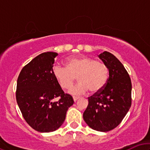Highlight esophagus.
<instances>
[{
  "instance_id": "obj_1",
  "label": "esophagus",
  "mask_w": 150,
  "mask_h": 150,
  "mask_svg": "<svg viewBox=\"0 0 150 150\" xmlns=\"http://www.w3.org/2000/svg\"><path fill=\"white\" fill-rule=\"evenodd\" d=\"M73 101H76L77 99H78L80 97H73Z\"/></svg>"
}]
</instances>
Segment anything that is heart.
<instances>
[{"label":"heart","instance_id":"1","mask_svg":"<svg viewBox=\"0 0 150 150\" xmlns=\"http://www.w3.org/2000/svg\"><path fill=\"white\" fill-rule=\"evenodd\" d=\"M65 68L56 65L52 73L58 85L63 89L71 87L75 80L78 83L70 89L72 94H82L87 91L96 93L106 85L109 75L107 65L102 61L86 57H73L65 63Z\"/></svg>","mask_w":150,"mask_h":150}]
</instances>
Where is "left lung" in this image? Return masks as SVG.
<instances>
[{
    "instance_id": "8db88e82",
    "label": "left lung",
    "mask_w": 150,
    "mask_h": 150,
    "mask_svg": "<svg viewBox=\"0 0 150 150\" xmlns=\"http://www.w3.org/2000/svg\"><path fill=\"white\" fill-rule=\"evenodd\" d=\"M99 58L107 65L109 77L104 88L88 97L83 119L93 130L107 132L116 128L130 109L132 84L123 65L112 53L104 51Z\"/></svg>"
}]
</instances>
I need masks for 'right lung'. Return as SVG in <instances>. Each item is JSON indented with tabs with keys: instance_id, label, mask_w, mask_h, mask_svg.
<instances>
[{
	"instance_id": "1",
	"label": "right lung",
	"mask_w": 150,
	"mask_h": 150,
	"mask_svg": "<svg viewBox=\"0 0 150 150\" xmlns=\"http://www.w3.org/2000/svg\"><path fill=\"white\" fill-rule=\"evenodd\" d=\"M57 53H42L22 68L17 82L16 99L22 116L37 131L57 130L65 119L73 97L65 94L53 77ZM58 97V102L53 99Z\"/></svg>"
}]
</instances>
